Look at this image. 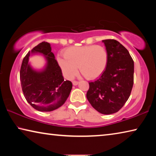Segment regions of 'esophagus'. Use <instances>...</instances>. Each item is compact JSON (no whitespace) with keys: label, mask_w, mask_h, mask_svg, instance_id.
I'll use <instances>...</instances> for the list:
<instances>
[{"label":"esophagus","mask_w":156,"mask_h":156,"mask_svg":"<svg viewBox=\"0 0 156 156\" xmlns=\"http://www.w3.org/2000/svg\"><path fill=\"white\" fill-rule=\"evenodd\" d=\"M72 83H73V85H78V81H73L72 82Z\"/></svg>","instance_id":"1"}]
</instances>
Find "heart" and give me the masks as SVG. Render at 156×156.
<instances>
[{
    "mask_svg": "<svg viewBox=\"0 0 156 156\" xmlns=\"http://www.w3.org/2000/svg\"><path fill=\"white\" fill-rule=\"evenodd\" d=\"M64 58L58 56V63L63 74L72 79L78 73V67L83 75L88 79H94L102 74L106 69L108 53L101 45L72 47L65 49Z\"/></svg>",
    "mask_w": 156,
    "mask_h": 156,
    "instance_id": "obj_1",
    "label": "heart"
}]
</instances>
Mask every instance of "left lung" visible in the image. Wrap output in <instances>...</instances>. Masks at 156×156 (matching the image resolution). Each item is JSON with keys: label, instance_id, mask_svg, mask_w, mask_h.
Wrapping results in <instances>:
<instances>
[{"label": "left lung", "instance_id": "8db88e82", "mask_svg": "<svg viewBox=\"0 0 156 156\" xmlns=\"http://www.w3.org/2000/svg\"><path fill=\"white\" fill-rule=\"evenodd\" d=\"M102 42L108 53L107 65L98 80L89 83L87 98L96 111L108 115L118 112L130 96L134 62L128 50L118 41Z\"/></svg>", "mask_w": 156, "mask_h": 156}]
</instances>
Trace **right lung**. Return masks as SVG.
Masks as SVG:
<instances>
[{
    "instance_id": "1",
    "label": "right lung",
    "mask_w": 156,
    "mask_h": 156,
    "mask_svg": "<svg viewBox=\"0 0 156 156\" xmlns=\"http://www.w3.org/2000/svg\"><path fill=\"white\" fill-rule=\"evenodd\" d=\"M35 55L44 58L46 65L43 68L35 69L31 66L29 58ZM20 80L25 99L40 112H52L61 107L72 89V82L64 80L51 44L47 42L34 47L23 58Z\"/></svg>"
}]
</instances>
